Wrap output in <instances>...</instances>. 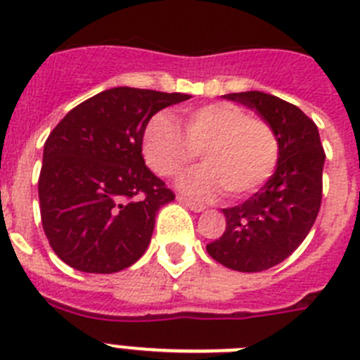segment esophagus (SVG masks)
<instances>
[{"mask_svg":"<svg viewBox=\"0 0 360 360\" xmlns=\"http://www.w3.org/2000/svg\"><path fill=\"white\" fill-rule=\"evenodd\" d=\"M176 200L180 203H184V205H186V207H189L191 211H195V212H202L203 209V205L202 203H196V202H193V200H189V198H186V196H182V195H178L176 196Z\"/></svg>","mask_w":360,"mask_h":360,"instance_id":"34e87169","label":"esophagus"}]
</instances>
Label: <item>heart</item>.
<instances>
[{"instance_id": "b5f03b06", "label": "heart", "mask_w": 360, "mask_h": 360, "mask_svg": "<svg viewBox=\"0 0 360 360\" xmlns=\"http://www.w3.org/2000/svg\"><path fill=\"white\" fill-rule=\"evenodd\" d=\"M148 165L160 176H176L202 151L203 165L180 178V189L200 200L227 191L231 198L265 186L279 160V136L272 124L232 103L193 108L184 131L167 113L149 119L142 139Z\"/></svg>"}]
</instances>
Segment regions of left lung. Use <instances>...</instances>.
<instances>
[{
	"label": "left lung",
	"instance_id": "obj_1",
	"mask_svg": "<svg viewBox=\"0 0 360 360\" xmlns=\"http://www.w3.org/2000/svg\"><path fill=\"white\" fill-rule=\"evenodd\" d=\"M256 110L279 136L276 173L256 195L224 209L227 227L207 245L212 259L240 272H262L303 243L323 198L324 149L316 122L294 104L263 94L224 95Z\"/></svg>",
	"mask_w": 360,
	"mask_h": 360
}]
</instances>
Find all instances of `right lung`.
I'll use <instances>...</instances> for the list:
<instances>
[{"label":"right lung","instance_id":"add662e5","mask_svg":"<svg viewBox=\"0 0 360 360\" xmlns=\"http://www.w3.org/2000/svg\"><path fill=\"white\" fill-rule=\"evenodd\" d=\"M189 97L119 86L75 106L52 129L37 182L41 224L66 265L113 274L146 252L158 209L174 200L146 167V124Z\"/></svg>","mask_w":360,"mask_h":360}]
</instances>
